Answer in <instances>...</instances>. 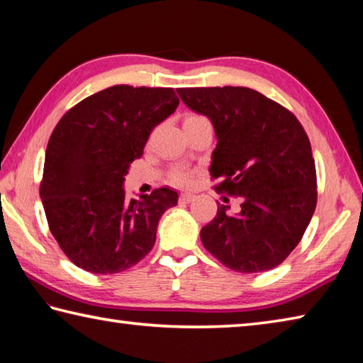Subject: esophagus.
I'll return each instance as SVG.
<instances>
[{
	"label": "esophagus",
	"instance_id": "1",
	"mask_svg": "<svg viewBox=\"0 0 363 363\" xmlns=\"http://www.w3.org/2000/svg\"><path fill=\"white\" fill-rule=\"evenodd\" d=\"M194 199V194L193 193H182L180 194V202L182 204H188V202H191Z\"/></svg>",
	"mask_w": 363,
	"mask_h": 363
}]
</instances>
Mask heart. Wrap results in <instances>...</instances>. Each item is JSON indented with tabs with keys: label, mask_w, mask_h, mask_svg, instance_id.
<instances>
[{
	"label": "heart",
	"mask_w": 363,
	"mask_h": 363,
	"mask_svg": "<svg viewBox=\"0 0 363 363\" xmlns=\"http://www.w3.org/2000/svg\"><path fill=\"white\" fill-rule=\"evenodd\" d=\"M202 121H208V119L198 113H189L185 116V123H202ZM170 180H172V183H175V185H178V186H186L191 183V174L186 170L178 169L175 172H172Z\"/></svg>",
	"instance_id": "obj_1"
}]
</instances>
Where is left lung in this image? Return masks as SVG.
Returning <instances> with one entry per match:
<instances>
[{
	"mask_svg": "<svg viewBox=\"0 0 363 363\" xmlns=\"http://www.w3.org/2000/svg\"><path fill=\"white\" fill-rule=\"evenodd\" d=\"M177 92L215 127V189L240 199L238 215L218 206L201 230L202 244L233 271L276 268L300 244L315 211L317 174L308 133L290 110L249 87Z\"/></svg>",
	"mask_w": 363,
	"mask_h": 363,
	"instance_id": "8db88e82",
	"label": "left lung"
}]
</instances>
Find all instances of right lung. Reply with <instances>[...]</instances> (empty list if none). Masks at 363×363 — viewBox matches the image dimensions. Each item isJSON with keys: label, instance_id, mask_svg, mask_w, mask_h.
Wrapping results in <instances>:
<instances>
[{"label": "right lung", "instance_id": "add662e5", "mask_svg": "<svg viewBox=\"0 0 363 363\" xmlns=\"http://www.w3.org/2000/svg\"><path fill=\"white\" fill-rule=\"evenodd\" d=\"M178 104L172 87L118 84L81 100L57 123L40 196L50 233L78 268L116 274L151 252L159 218L178 194L164 186L129 201L123 183Z\"/></svg>", "mask_w": 363, "mask_h": 363}]
</instances>
